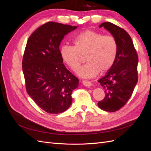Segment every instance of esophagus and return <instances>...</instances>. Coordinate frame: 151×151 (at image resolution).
<instances>
[{
  "label": "esophagus",
  "instance_id": "34e87169",
  "mask_svg": "<svg viewBox=\"0 0 151 151\" xmlns=\"http://www.w3.org/2000/svg\"><path fill=\"white\" fill-rule=\"evenodd\" d=\"M83 84L86 87H90L91 86H92V83L88 81H83Z\"/></svg>",
  "mask_w": 151,
  "mask_h": 151
}]
</instances>
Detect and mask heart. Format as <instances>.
<instances>
[{
	"label": "heart",
	"mask_w": 151,
	"mask_h": 151,
	"mask_svg": "<svg viewBox=\"0 0 151 151\" xmlns=\"http://www.w3.org/2000/svg\"><path fill=\"white\" fill-rule=\"evenodd\" d=\"M73 44V47L63 45L60 53L62 60L74 71L83 62L82 56H85L88 63L77 71L81 77L92 78L99 70L103 72L110 69L115 63L118 45L111 36H103L99 32L88 29L77 35Z\"/></svg>",
	"instance_id": "1"
}]
</instances>
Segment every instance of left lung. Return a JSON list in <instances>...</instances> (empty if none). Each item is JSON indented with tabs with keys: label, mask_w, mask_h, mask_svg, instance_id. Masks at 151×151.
I'll return each instance as SVG.
<instances>
[{
	"label": "left lung",
	"mask_w": 151,
	"mask_h": 151,
	"mask_svg": "<svg viewBox=\"0 0 151 151\" xmlns=\"http://www.w3.org/2000/svg\"><path fill=\"white\" fill-rule=\"evenodd\" d=\"M104 27L115 38L118 45L117 56L110 69L98 82L104 90V98L98 103L104 111L114 112L129 101L138 81V55L130 35L124 29L109 22Z\"/></svg>",
	"instance_id": "1"
}]
</instances>
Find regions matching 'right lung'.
<instances>
[{"label": "right lung", "mask_w": 151, "mask_h": 151, "mask_svg": "<svg viewBox=\"0 0 151 151\" xmlns=\"http://www.w3.org/2000/svg\"><path fill=\"white\" fill-rule=\"evenodd\" d=\"M77 26L48 22L28 38L22 59L27 93L38 106L48 113L66 111L79 79L63 64L60 46L64 36Z\"/></svg>", "instance_id": "obj_1"}]
</instances>
